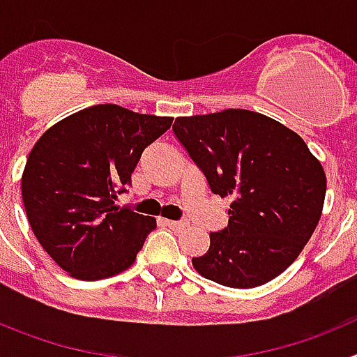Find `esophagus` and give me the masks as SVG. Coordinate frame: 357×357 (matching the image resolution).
<instances>
[{"mask_svg":"<svg viewBox=\"0 0 357 357\" xmlns=\"http://www.w3.org/2000/svg\"><path fill=\"white\" fill-rule=\"evenodd\" d=\"M164 223H166L169 229L178 230V232H181V230H184L185 227H188V223H185V222H173V220H164Z\"/></svg>","mask_w":357,"mask_h":357,"instance_id":"34e87169","label":"esophagus"}]
</instances>
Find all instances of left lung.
<instances>
[{"label":"left lung","mask_w":357,"mask_h":357,"mask_svg":"<svg viewBox=\"0 0 357 357\" xmlns=\"http://www.w3.org/2000/svg\"><path fill=\"white\" fill-rule=\"evenodd\" d=\"M176 139L214 195L232 198L229 225L211 232L193 266L229 288H255L298 257L320 222L326 172L301 135L245 109L176 118Z\"/></svg>","instance_id":"1"}]
</instances>
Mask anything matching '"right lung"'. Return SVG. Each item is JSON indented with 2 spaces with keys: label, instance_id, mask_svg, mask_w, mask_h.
Wrapping results in <instances>:
<instances>
[{
  "label": "right lung",
  "instance_id": "right-lung-1",
  "mask_svg": "<svg viewBox=\"0 0 357 357\" xmlns=\"http://www.w3.org/2000/svg\"><path fill=\"white\" fill-rule=\"evenodd\" d=\"M172 121L94 105L55 123L31 148L21 176L24 211L40 247L71 277L100 280L134 264L155 218L116 200Z\"/></svg>",
  "mask_w": 357,
  "mask_h": 357
}]
</instances>
